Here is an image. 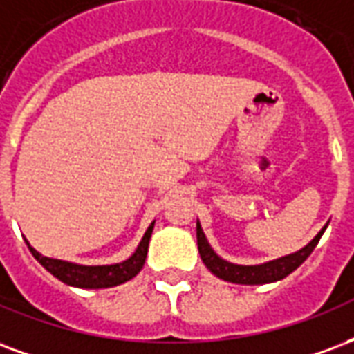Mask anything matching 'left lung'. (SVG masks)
<instances>
[{
	"label": "left lung",
	"instance_id": "obj_1",
	"mask_svg": "<svg viewBox=\"0 0 354 354\" xmlns=\"http://www.w3.org/2000/svg\"><path fill=\"white\" fill-rule=\"evenodd\" d=\"M326 227L328 223L315 235L311 243L305 245L301 250L288 254V256H282V258H277V260L266 261V263H258V266H239V263H231V261L220 258L212 250V246L208 245L207 235L203 233V227H201L199 222H197V246H199L203 263L218 279L233 282V284H267V282L281 281L284 277H288L292 271H296L297 267L309 258V254L315 250V246L319 245L320 237L326 231Z\"/></svg>",
	"mask_w": 354,
	"mask_h": 354
}]
</instances>
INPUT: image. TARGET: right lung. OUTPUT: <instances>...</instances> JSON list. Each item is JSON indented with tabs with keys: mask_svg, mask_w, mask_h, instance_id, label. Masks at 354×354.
I'll return each mask as SVG.
<instances>
[{
	"mask_svg": "<svg viewBox=\"0 0 354 354\" xmlns=\"http://www.w3.org/2000/svg\"><path fill=\"white\" fill-rule=\"evenodd\" d=\"M155 222L147 227L144 237L140 241L138 248L134 250L129 260L121 261V263H111V266H81V263H72V261L55 260V258H47L35 250L34 246L26 241L30 252L35 260L39 261L53 277H57L58 281L64 282L68 286H75V288H111L117 284L131 281L132 277L140 273V269L146 263L147 246H149V239L153 233Z\"/></svg>",
	"mask_w": 354,
	"mask_h": 354,
	"instance_id": "add662e5",
	"label": "right lung"
}]
</instances>
